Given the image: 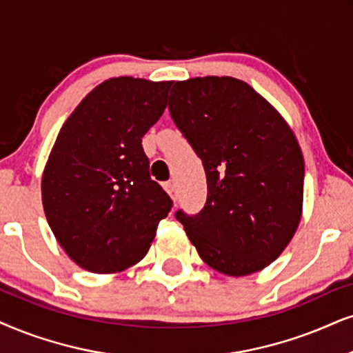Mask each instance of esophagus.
<instances>
[{
    "mask_svg": "<svg viewBox=\"0 0 353 353\" xmlns=\"http://www.w3.org/2000/svg\"><path fill=\"white\" fill-rule=\"evenodd\" d=\"M164 189H166V192L169 195H171V199L176 202L177 200V187H176V181H168L164 182Z\"/></svg>",
    "mask_w": 353,
    "mask_h": 353,
    "instance_id": "34e87169",
    "label": "esophagus"
}]
</instances>
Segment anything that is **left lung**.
Masks as SVG:
<instances>
[{
  "instance_id": "left-lung-1",
  "label": "left lung",
  "mask_w": 353,
  "mask_h": 353,
  "mask_svg": "<svg viewBox=\"0 0 353 353\" xmlns=\"http://www.w3.org/2000/svg\"><path fill=\"white\" fill-rule=\"evenodd\" d=\"M169 112L202 159L207 202L176 212L205 264L243 276L274 262L301 218L305 161L280 114L244 81H177Z\"/></svg>"
}]
</instances>
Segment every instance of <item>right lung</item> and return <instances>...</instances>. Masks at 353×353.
<instances>
[{"mask_svg": "<svg viewBox=\"0 0 353 353\" xmlns=\"http://www.w3.org/2000/svg\"><path fill=\"white\" fill-rule=\"evenodd\" d=\"M171 84L107 79L58 133L42 177L43 210L60 246L83 269L114 274L140 262L171 212L141 146Z\"/></svg>", "mask_w": 353, "mask_h": 353, "instance_id": "1", "label": "right lung"}]
</instances>
